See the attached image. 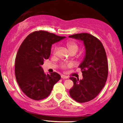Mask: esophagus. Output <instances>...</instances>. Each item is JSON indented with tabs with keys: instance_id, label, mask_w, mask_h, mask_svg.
Segmentation results:
<instances>
[{
	"instance_id": "34e87169",
	"label": "esophagus",
	"mask_w": 123,
	"mask_h": 123,
	"mask_svg": "<svg viewBox=\"0 0 123 123\" xmlns=\"http://www.w3.org/2000/svg\"><path fill=\"white\" fill-rule=\"evenodd\" d=\"M61 78L62 79H66V78H68V77L65 76V75H61Z\"/></svg>"
}]
</instances>
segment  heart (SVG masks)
<instances>
[{"mask_svg":"<svg viewBox=\"0 0 123 123\" xmlns=\"http://www.w3.org/2000/svg\"><path fill=\"white\" fill-rule=\"evenodd\" d=\"M67 46L70 51H73V50H76V51H77V50H78V45H77L76 43L73 42V41H70V42H68L67 43ZM57 47H55V48H54V54H55L56 51H57ZM68 66V65H66L65 64V63L62 64V67L63 68H65L67 67Z\"/></svg>","mask_w":123,"mask_h":123,"instance_id":"b5f03b06","label":"heart"}]
</instances>
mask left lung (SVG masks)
I'll use <instances>...</instances> for the list:
<instances>
[{
	"label": "left lung",
	"mask_w": 123,
	"mask_h": 123,
	"mask_svg": "<svg viewBox=\"0 0 123 123\" xmlns=\"http://www.w3.org/2000/svg\"><path fill=\"white\" fill-rule=\"evenodd\" d=\"M69 37L82 41L85 49V55L78 66L83 78H70L74 85L69 93L75 101L85 103L95 98L105 84L108 73L106 53L100 40L90 34H77Z\"/></svg>",
	"instance_id": "obj_1"
}]
</instances>
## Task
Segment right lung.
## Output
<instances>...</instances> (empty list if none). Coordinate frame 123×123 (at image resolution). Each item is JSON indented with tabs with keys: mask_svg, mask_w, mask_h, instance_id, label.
<instances>
[{
	"mask_svg": "<svg viewBox=\"0 0 123 123\" xmlns=\"http://www.w3.org/2000/svg\"><path fill=\"white\" fill-rule=\"evenodd\" d=\"M65 38L40 30L31 33L22 43L16 56L15 73L19 87L29 98H46L61 79L56 72L46 74L42 65L49 58L53 44Z\"/></svg>",
	"mask_w": 123,
	"mask_h": 123,
	"instance_id": "1",
	"label": "right lung"
}]
</instances>
